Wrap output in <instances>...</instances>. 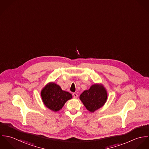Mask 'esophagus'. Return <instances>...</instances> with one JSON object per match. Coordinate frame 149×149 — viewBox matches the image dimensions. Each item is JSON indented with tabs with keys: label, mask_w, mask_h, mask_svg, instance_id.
Returning <instances> with one entry per match:
<instances>
[{
	"label": "esophagus",
	"mask_w": 149,
	"mask_h": 149,
	"mask_svg": "<svg viewBox=\"0 0 149 149\" xmlns=\"http://www.w3.org/2000/svg\"><path fill=\"white\" fill-rule=\"evenodd\" d=\"M73 96L74 98H77L78 97V95L76 93H73Z\"/></svg>",
	"instance_id": "1"
}]
</instances>
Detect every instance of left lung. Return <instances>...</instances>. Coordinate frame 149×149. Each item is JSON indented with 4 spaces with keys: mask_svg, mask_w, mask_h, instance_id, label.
Instances as JSON below:
<instances>
[{
    "mask_svg": "<svg viewBox=\"0 0 149 149\" xmlns=\"http://www.w3.org/2000/svg\"><path fill=\"white\" fill-rule=\"evenodd\" d=\"M80 99L89 111L93 112L106 103L107 92L102 84H95L80 95Z\"/></svg>",
    "mask_w": 149,
    "mask_h": 149,
    "instance_id": "left-lung-1",
    "label": "left lung"
}]
</instances>
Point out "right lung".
I'll return each instance as SVG.
<instances>
[{
  "label": "right lung",
  "instance_id": "obj_1",
  "mask_svg": "<svg viewBox=\"0 0 149 149\" xmlns=\"http://www.w3.org/2000/svg\"><path fill=\"white\" fill-rule=\"evenodd\" d=\"M41 96L43 104L54 112L60 110L65 103L72 98V94L62 90L54 83H49L41 91Z\"/></svg>",
  "mask_w": 149,
  "mask_h": 149
}]
</instances>
